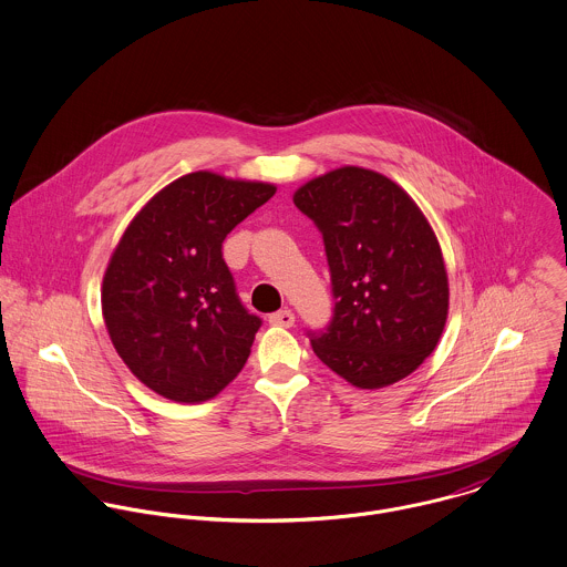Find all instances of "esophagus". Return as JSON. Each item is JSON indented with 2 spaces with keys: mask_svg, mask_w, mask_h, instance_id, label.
<instances>
[{
  "mask_svg": "<svg viewBox=\"0 0 567 567\" xmlns=\"http://www.w3.org/2000/svg\"><path fill=\"white\" fill-rule=\"evenodd\" d=\"M268 321H270V324H279V327H292L295 324V312L286 308V310H279V312L270 315Z\"/></svg>",
  "mask_w": 567,
  "mask_h": 567,
  "instance_id": "34e87169",
  "label": "esophagus"
}]
</instances>
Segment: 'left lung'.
I'll return each instance as SVG.
<instances>
[{
    "label": "left lung",
    "mask_w": 567,
    "mask_h": 567,
    "mask_svg": "<svg viewBox=\"0 0 567 567\" xmlns=\"http://www.w3.org/2000/svg\"><path fill=\"white\" fill-rule=\"evenodd\" d=\"M319 227L333 317L308 331L319 360L358 389L410 375L436 347L450 288L441 246L404 189L373 169L344 165L295 192Z\"/></svg>",
    "instance_id": "1"
}]
</instances>
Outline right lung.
Listing matches in <instances>:
<instances>
[{"instance_id":"obj_1","label":"right lung","mask_w":567,"mask_h":567,"mask_svg":"<svg viewBox=\"0 0 567 567\" xmlns=\"http://www.w3.org/2000/svg\"><path fill=\"white\" fill-rule=\"evenodd\" d=\"M275 185L192 172L148 200L124 231L102 281L111 342L163 398H216L246 364L261 319L236 292L225 238Z\"/></svg>"}]
</instances>
